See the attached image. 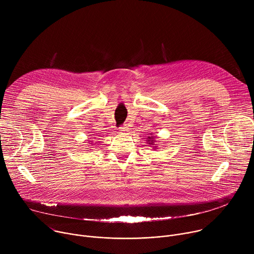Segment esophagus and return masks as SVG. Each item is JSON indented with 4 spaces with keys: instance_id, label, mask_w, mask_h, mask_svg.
<instances>
[{
    "instance_id": "1",
    "label": "esophagus",
    "mask_w": 254,
    "mask_h": 254,
    "mask_svg": "<svg viewBox=\"0 0 254 254\" xmlns=\"http://www.w3.org/2000/svg\"><path fill=\"white\" fill-rule=\"evenodd\" d=\"M120 130H121V132H124V133H127V132H128L129 131V127H127V124H125L124 126H122L121 127H120Z\"/></svg>"
}]
</instances>
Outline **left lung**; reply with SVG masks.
<instances>
[{
  "mask_svg": "<svg viewBox=\"0 0 254 254\" xmlns=\"http://www.w3.org/2000/svg\"><path fill=\"white\" fill-rule=\"evenodd\" d=\"M149 137H150V136H149Z\"/></svg>",
  "mask_w": 254,
  "mask_h": 254,
  "instance_id": "left-lung-1",
  "label": "left lung"
}]
</instances>
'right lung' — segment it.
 Wrapping results in <instances>:
<instances>
[{
  "instance_id": "add662e5",
  "label": "right lung",
  "mask_w": 254,
  "mask_h": 254,
  "mask_svg": "<svg viewBox=\"0 0 254 254\" xmlns=\"http://www.w3.org/2000/svg\"><path fill=\"white\" fill-rule=\"evenodd\" d=\"M93 138H95V137H93ZM90 142H93V140H92V141H90ZM92 144H94V143H92Z\"/></svg>"
}]
</instances>
